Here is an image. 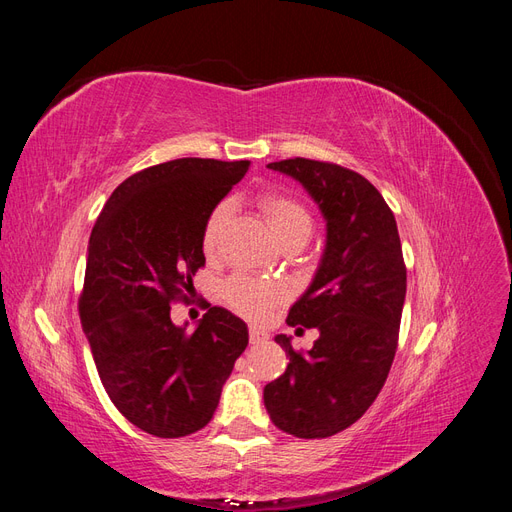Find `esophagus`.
Returning a JSON list of instances; mask_svg holds the SVG:
<instances>
[{
  "mask_svg": "<svg viewBox=\"0 0 512 512\" xmlns=\"http://www.w3.org/2000/svg\"><path fill=\"white\" fill-rule=\"evenodd\" d=\"M265 339H267L265 331L258 327H250V344H260V342H265Z\"/></svg>",
  "mask_w": 512,
  "mask_h": 512,
  "instance_id": "1",
  "label": "esophagus"
}]
</instances>
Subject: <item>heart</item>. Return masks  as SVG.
Returning <instances> with one entry per match:
<instances>
[{"label": "heart", "instance_id": "heart-1", "mask_svg": "<svg viewBox=\"0 0 512 512\" xmlns=\"http://www.w3.org/2000/svg\"><path fill=\"white\" fill-rule=\"evenodd\" d=\"M262 211H265V218L277 243H284L292 237L312 235V215L307 213V209L299 200L282 194H271L262 200ZM228 213L230 203H220L207 218L203 230V250L207 254H211L215 250V245H218V237L222 232V226L228 220ZM224 297L239 314L250 318H262L269 312L271 305L282 299V290L277 286L252 280V277L237 275L226 282Z\"/></svg>", "mask_w": 512, "mask_h": 512}]
</instances>
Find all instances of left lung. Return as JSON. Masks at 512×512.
I'll list each match as a JSON object with an SVG mask.
<instances>
[{
  "label": "left lung",
  "mask_w": 512,
  "mask_h": 512,
  "mask_svg": "<svg viewBox=\"0 0 512 512\" xmlns=\"http://www.w3.org/2000/svg\"><path fill=\"white\" fill-rule=\"evenodd\" d=\"M267 168L303 185L318 205L327 241L312 282L292 303L294 333L320 335L305 354L275 335L290 363L262 391L275 427L297 438H329L374 404L389 376L406 301V267L395 215L365 177L305 158Z\"/></svg>",
  "instance_id": "left-lung-1"
}]
</instances>
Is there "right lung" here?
Instances as JSON below:
<instances>
[{
    "label": "right lung",
    "mask_w": 512,
    "mask_h": 512,
    "mask_svg": "<svg viewBox=\"0 0 512 512\" xmlns=\"http://www.w3.org/2000/svg\"><path fill=\"white\" fill-rule=\"evenodd\" d=\"M250 160L181 158L141 170L106 200L87 245L81 324L100 380L158 438L203 429L247 346V324L209 307L190 333L170 301L205 265L203 230Z\"/></svg>",
    "instance_id": "obj_1"
}]
</instances>
